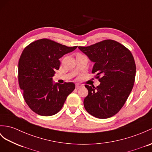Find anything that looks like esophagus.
<instances>
[{
  "mask_svg": "<svg viewBox=\"0 0 152 152\" xmlns=\"http://www.w3.org/2000/svg\"><path fill=\"white\" fill-rule=\"evenodd\" d=\"M81 87H82V85H80V84H76V88H80Z\"/></svg>",
  "mask_w": 152,
  "mask_h": 152,
  "instance_id": "34e87169",
  "label": "esophagus"
}]
</instances>
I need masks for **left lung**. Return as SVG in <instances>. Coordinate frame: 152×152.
Wrapping results in <instances>:
<instances>
[{
    "mask_svg": "<svg viewBox=\"0 0 152 152\" xmlns=\"http://www.w3.org/2000/svg\"><path fill=\"white\" fill-rule=\"evenodd\" d=\"M78 49L94 64L92 72L101 83L96 87L86 85L85 110L95 118L114 115L125 103L134 87L136 67L131 52L120 43L105 40Z\"/></svg>",
    "mask_w": 152,
    "mask_h": 152,
    "instance_id": "obj_1",
    "label": "left lung"
}]
</instances>
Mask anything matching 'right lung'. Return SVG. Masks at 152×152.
<instances>
[{
    "label": "right lung",
    "instance_id": "obj_1",
    "mask_svg": "<svg viewBox=\"0 0 152 152\" xmlns=\"http://www.w3.org/2000/svg\"><path fill=\"white\" fill-rule=\"evenodd\" d=\"M76 48L44 38L32 42L23 50L18 61L19 86L25 102L37 114H56L75 90L74 83H54L53 77L60 68V58Z\"/></svg>",
    "mask_w": 152,
    "mask_h": 152
}]
</instances>
